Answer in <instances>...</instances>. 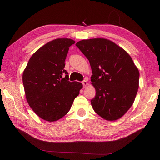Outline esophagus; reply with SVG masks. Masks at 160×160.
I'll use <instances>...</instances> for the list:
<instances>
[{
	"label": "esophagus",
	"instance_id": "1",
	"mask_svg": "<svg viewBox=\"0 0 160 160\" xmlns=\"http://www.w3.org/2000/svg\"><path fill=\"white\" fill-rule=\"evenodd\" d=\"M82 84H83L84 87H87V85H88L87 81V80H84V81H82Z\"/></svg>",
	"mask_w": 160,
	"mask_h": 160
}]
</instances>
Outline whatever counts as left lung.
<instances>
[{
	"label": "left lung",
	"mask_w": 160,
	"mask_h": 160,
	"mask_svg": "<svg viewBox=\"0 0 160 160\" xmlns=\"http://www.w3.org/2000/svg\"><path fill=\"white\" fill-rule=\"evenodd\" d=\"M76 45L89 60L96 96L91 100L101 118L115 121L122 118L134 102L140 73L130 55L106 38L82 40Z\"/></svg>",
	"instance_id": "8db88e82"
}]
</instances>
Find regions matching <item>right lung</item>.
<instances>
[{
    "label": "right lung",
    "instance_id": "add662e5",
    "mask_svg": "<svg viewBox=\"0 0 160 160\" xmlns=\"http://www.w3.org/2000/svg\"><path fill=\"white\" fill-rule=\"evenodd\" d=\"M70 38H57L42 46L30 58L22 73L27 101L42 120L55 122L65 115L82 84L69 82L64 69Z\"/></svg>",
    "mask_w": 160,
    "mask_h": 160
}]
</instances>
